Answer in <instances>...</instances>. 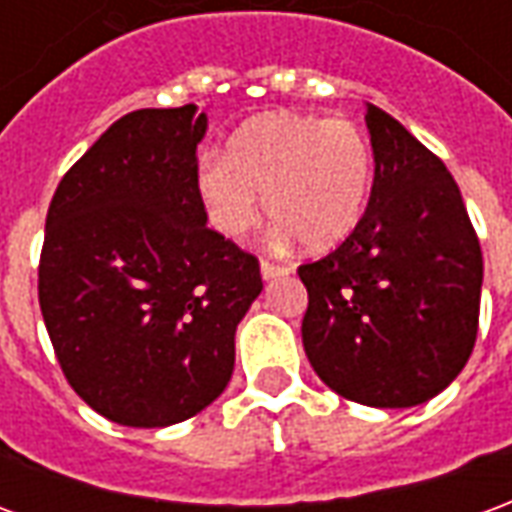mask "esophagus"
<instances>
[{
    "label": "esophagus",
    "mask_w": 512,
    "mask_h": 512,
    "mask_svg": "<svg viewBox=\"0 0 512 512\" xmlns=\"http://www.w3.org/2000/svg\"><path fill=\"white\" fill-rule=\"evenodd\" d=\"M260 274H263V279H277V277H285V274H290V268H282V266H274V263H268V260H263L260 263Z\"/></svg>",
    "instance_id": "1"
}]
</instances>
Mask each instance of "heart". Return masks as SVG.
Wrapping results in <instances>:
<instances>
[{"label": "heart", "instance_id": "heart-1", "mask_svg": "<svg viewBox=\"0 0 512 512\" xmlns=\"http://www.w3.org/2000/svg\"><path fill=\"white\" fill-rule=\"evenodd\" d=\"M373 186V150L351 120L266 112L227 139L224 158L197 169V191L213 230L244 238L260 219V197L282 241L329 249L354 233Z\"/></svg>", "mask_w": 512, "mask_h": 512}]
</instances>
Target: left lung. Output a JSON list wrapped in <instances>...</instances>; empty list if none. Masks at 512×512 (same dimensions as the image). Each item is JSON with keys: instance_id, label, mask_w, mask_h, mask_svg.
<instances>
[{"instance_id": "1", "label": "left lung", "mask_w": 512, "mask_h": 512, "mask_svg": "<svg viewBox=\"0 0 512 512\" xmlns=\"http://www.w3.org/2000/svg\"><path fill=\"white\" fill-rule=\"evenodd\" d=\"M370 202L343 244L299 268L310 304L301 340L337 395L411 408L455 381L472 356L483 252L458 183L395 117L367 104Z\"/></svg>"}]
</instances>
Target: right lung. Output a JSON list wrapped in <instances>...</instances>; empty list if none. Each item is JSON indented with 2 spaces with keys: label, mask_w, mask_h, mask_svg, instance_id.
I'll use <instances>...</instances> for the list:
<instances>
[{
  "label": "right lung",
  "mask_w": 512,
  "mask_h": 512,
  "mask_svg": "<svg viewBox=\"0 0 512 512\" xmlns=\"http://www.w3.org/2000/svg\"><path fill=\"white\" fill-rule=\"evenodd\" d=\"M197 106L139 109L73 164L46 216L38 296L68 384L101 417L167 428L222 395L257 257L208 230Z\"/></svg>",
  "instance_id": "add662e5"
}]
</instances>
